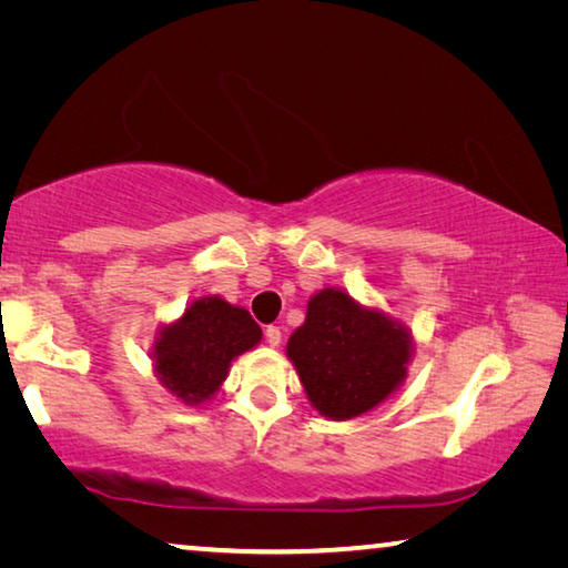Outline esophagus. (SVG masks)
<instances>
[{
	"label": "esophagus",
	"instance_id": "34e87169",
	"mask_svg": "<svg viewBox=\"0 0 568 568\" xmlns=\"http://www.w3.org/2000/svg\"><path fill=\"white\" fill-rule=\"evenodd\" d=\"M265 341L271 343L273 348H275V345H281V341H283L281 328H277V325H267V328H265Z\"/></svg>",
	"mask_w": 568,
	"mask_h": 568
}]
</instances>
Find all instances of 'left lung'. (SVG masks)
<instances>
[{
	"instance_id": "left-lung-1",
	"label": "left lung",
	"mask_w": 568,
	"mask_h": 568,
	"mask_svg": "<svg viewBox=\"0 0 568 568\" xmlns=\"http://www.w3.org/2000/svg\"><path fill=\"white\" fill-rule=\"evenodd\" d=\"M410 355L406 325L335 287L307 301L305 323L287 341L307 398L331 420L355 418L386 400L406 378Z\"/></svg>"
}]
</instances>
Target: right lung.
<instances>
[{"mask_svg":"<svg viewBox=\"0 0 568 568\" xmlns=\"http://www.w3.org/2000/svg\"><path fill=\"white\" fill-rule=\"evenodd\" d=\"M263 338L245 307L217 295L192 301L182 318L165 325L155 341V371L162 386L187 406L213 398L230 363Z\"/></svg>","mask_w":568,"mask_h":568,"instance_id":"obj_1","label":"right lung"}]
</instances>
